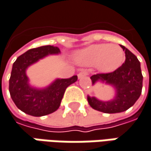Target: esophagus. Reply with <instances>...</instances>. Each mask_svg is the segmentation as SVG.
Returning <instances> with one entry per match:
<instances>
[{"label": "esophagus", "mask_w": 151, "mask_h": 151, "mask_svg": "<svg viewBox=\"0 0 151 151\" xmlns=\"http://www.w3.org/2000/svg\"><path fill=\"white\" fill-rule=\"evenodd\" d=\"M89 74L88 73V72H86V71H84V72H80L78 74V78H83V77H85V76H87Z\"/></svg>", "instance_id": "esophagus-1"}]
</instances>
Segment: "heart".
<instances>
[{
  "label": "heart",
  "mask_w": 151,
  "mask_h": 151,
  "mask_svg": "<svg viewBox=\"0 0 151 151\" xmlns=\"http://www.w3.org/2000/svg\"><path fill=\"white\" fill-rule=\"evenodd\" d=\"M75 60L83 66H96L103 73H109L121 66L125 60V53L116 44H93L78 51Z\"/></svg>",
  "instance_id": "heart-1"
}]
</instances>
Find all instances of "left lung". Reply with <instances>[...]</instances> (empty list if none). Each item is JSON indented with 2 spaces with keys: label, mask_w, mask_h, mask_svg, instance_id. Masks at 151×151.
<instances>
[{
  "label": "left lung",
  "mask_w": 151,
  "mask_h": 151,
  "mask_svg": "<svg viewBox=\"0 0 151 151\" xmlns=\"http://www.w3.org/2000/svg\"><path fill=\"white\" fill-rule=\"evenodd\" d=\"M126 54L125 62L115 71L109 73H97L91 77L92 84L101 81L112 85L115 90L113 100L103 102L96 97L87 96L90 106L106 114H115L127 110L139 98L143 87V75L137 58L124 46H120Z\"/></svg>",
  "instance_id": "8db88e82"
}]
</instances>
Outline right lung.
<instances>
[{
	"label": "right lung",
	"mask_w": 151,
	"mask_h": 151,
	"mask_svg": "<svg viewBox=\"0 0 151 151\" xmlns=\"http://www.w3.org/2000/svg\"><path fill=\"white\" fill-rule=\"evenodd\" d=\"M58 47L51 45L31 49L14 61L9 79V92L19 109L32 116H43L59 109L65 91L70 84L75 83L78 76L69 78H57L48 87L37 89L29 84L26 69L49 55H57Z\"/></svg>",
	"instance_id": "right-lung-1"
}]
</instances>
